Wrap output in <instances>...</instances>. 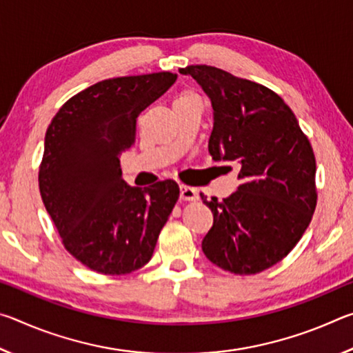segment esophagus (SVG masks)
Instances as JSON below:
<instances>
[{
  "instance_id": "esophagus-1",
  "label": "esophagus",
  "mask_w": 353,
  "mask_h": 353,
  "mask_svg": "<svg viewBox=\"0 0 353 353\" xmlns=\"http://www.w3.org/2000/svg\"><path fill=\"white\" fill-rule=\"evenodd\" d=\"M198 190L188 185H181V199L182 201H198Z\"/></svg>"
}]
</instances>
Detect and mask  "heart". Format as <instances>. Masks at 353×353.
<instances>
[{
  "label": "heart",
  "mask_w": 353,
  "mask_h": 353,
  "mask_svg": "<svg viewBox=\"0 0 353 353\" xmlns=\"http://www.w3.org/2000/svg\"><path fill=\"white\" fill-rule=\"evenodd\" d=\"M190 98H198V97H196V93H194V92H191V90H185V92H182L181 94H179L176 101H179V99H190Z\"/></svg>",
  "instance_id": "b5f03b06"
}]
</instances>
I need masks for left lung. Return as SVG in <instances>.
<instances>
[{
    "label": "left lung",
    "instance_id": "8db88e82",
    "mask_svg": "<svg viewBox=\"0 0 353 353\" xmlns=\"http://www.w3.org/2000/svg\"><path fill=\"white\" fill-rule=\"evenodd\" d=\"M198 81L212 101L208 152L240 165V187L204 204L213 227L202 250L221 270L250 276L283 260L313 218L316 159L294 113L270 88L208 65L179 70Z\"/></svg>",
    "mask_w": 353,
    "mask_h": 353
}]
</instances>
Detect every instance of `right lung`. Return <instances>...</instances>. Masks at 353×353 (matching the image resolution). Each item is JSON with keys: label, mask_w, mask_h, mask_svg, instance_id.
<instances>
[{"label": "right lung", "mask_w": 353, "mask_h": 353, "mask_svg": "<svg viewBox=\"0 0 353 353\" xmlns=\"http://www.w3.org/2000/svg\"><path fill=\"white\" fill-rule=\"evenodd\" d=\"M176 79L162 71L101 81L70 98L48 126L41 201L63 248L92 271L123 276L145 266L179 199L174 181L135 188L119 166L137 118Z\"/></svg>", "instance_id": "1"}]
</instances>
